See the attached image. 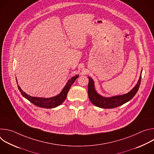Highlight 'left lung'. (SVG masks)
Listing matches in <instances>:
<instances>
[{"mask_svg":"<svg viewBox=\"0 0 154 154\" xmlns=\"http://www.w3.org/2000/svg\"><path fill=\"white\" fill-rule=\"evenodd\" d=\"M141 72L142 71L137 85L128 93L122 95L108 97H103L97 93L95 89L94 80L90 77H88L89 83L88 86V93L90 101L95 106L102 108H116L128 102L135 96L139 89L141 80Z\"/></svg>","mask_w":154,"mask_h":154,"instance_id":"left-lung-1","label":"left lung"}]
</instances>
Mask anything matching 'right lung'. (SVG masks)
Masks as SVG:
<instances>
[{
    "mask_svg": "<svg viewBox=\"0 0 154 154\" xmlns=\"http://www.w3.org/2000/svg\"><path fill=\"white\" fill-rule=\"evenodd\" d=\"M79 75H77L74 77H71L68 81L67 82L66 84L64 86V87L61 90L60 94L58 95L49 97V98H45V97H33L27 94H26L25 92H24L21 90L20 87L17 85L18 89L19 90V91L20 92L21 94L24 97L29 100L30 102H32L33 104H34L36 106H38L39 107L45 108H55L60 105H61L66 99L67 97L68 93L70 89L71 85L74 83V82L75 81V80L78 78ZM17 83V81L16 80Z\"/></svg>",
    "mask_w": 154,
    "mask_h": 154,
    "instance_id": "right-lung-1",
    "label": "right lung"
}]
</instances>
